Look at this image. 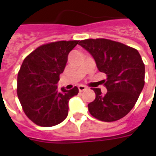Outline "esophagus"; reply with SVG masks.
<instances>
[{"instance_id":"esophagus-1","label":"esophagus","mask_w":156,"mask_h":156,"mask_svg":"<svg viewBox=\"0 0 156 156\" xmlns=\"http://www.w3.org/2000/svg\"><path fill=\"white\" fill-rule=\"evenodd\" d=\"M86 89H87V87H85V86H83V85L78 86V90H79V91H83V90H85Z\"/></svg>"}]
</instances>
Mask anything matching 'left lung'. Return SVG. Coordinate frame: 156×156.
<instances>
[{"mask_svg": "<svg viewBox=\"0 0 156 156\" xmlns=\"http://www.w3.org/2000/svg\"><path fill=\"white\" fill-rule=\"evenodd\" d=\"M78 44L92 56L98 69L106 73L107 93L93 88L95 99L88 104L94 117L117 121L130 112L144 87L145 66L136 49L106 39L81 40Z\"/></svg>", "mask_w": 156, "mask_h": 156, "instance_id": "obj_1", "label": "left lung"}]
</instances>
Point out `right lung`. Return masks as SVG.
I'll use <instances>...</instances> for the list:
<instances>
[{"mask_svg":"<svg viewBox=\"0 0 156 156\" xmlns=\"http://www.w3.org/2000/svg\"><path fill=\"white\" fill-rule=\"evenodd\" d=\"M78 40L58 41L37 48L23 61L18 74V99L25 114L38 126L51 127L68 116L69 101L78 88L57 89L68 55Z\"/></svg>","mask_w":156,"mask_h":156,"instance_id":"right-lung-1","label":"right lung"}]
</instances>
